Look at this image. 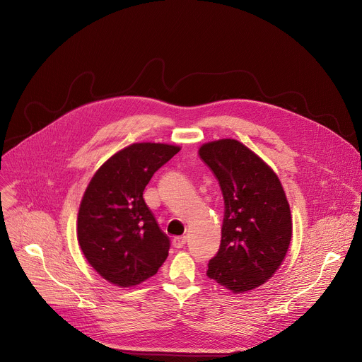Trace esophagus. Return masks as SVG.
<instances>
[{
	"label": "esophagus",
	"instance_id": "34e87169",
	"mask_svg": "<svg viewBox=\"0 0 362 362\" xmlns=\"http://www.w3.org/2000/svg\"><path fill=\"white\" fill-rule=\"evenodd\" d=\"M185 243H187V238H185V237H177V238L173 240V245H174L175 248H182V247L185 245Z\"/></svg>",
	"mask_w": 362,
	"mask_h": 362
}]
</instances>
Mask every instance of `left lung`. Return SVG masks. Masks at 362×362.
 I'll list each match as a JSON object with an SVG mask.
<instances>
[{"label":"left lung","mask_w":362,"mask_h":362,"mask_svg":"<svg viewBox=\"0 0 362 362\" xmlns=\"http://www.w3.org/2000/svg\"><path fill=\"white\" fill-rule=\"evenodd\" d=\"M220 182L224 221L220 250L208 262V278L233 293L262 285L290 247V204L276 174L237 139L206 142L198 151Z\"/></svg>","instance_id":"8db88e82"}]
</instances>
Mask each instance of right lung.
<instances>
[{"label": "right lung", "mask_w": 362, "mask_h": 362, "mask_svg": "<svg viewBox=\"0 0 362 362\" xmlns=\"http://www.w3.org/2000/svg\"><path fill=\"white\" fill-rule=\"evenodd\" d=\"M180 147L138 142L107 160L91 178L78 211V244L108 282L132 286L156 275L168 257L161 231L142 192Z\"/></svg>", "instance_id": "right-lung-1"}]
</instances>
